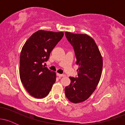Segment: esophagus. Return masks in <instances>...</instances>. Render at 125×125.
I'll list each match as a JSON object with an SVG mask.
<instances>
[{"instance_id":"1","label":"esophagus","mask_w":125,"mask_h":125,"mask_svg":"<svg viewBox=\"0 0 125 125\" xmlns=\"http://www.w3.org/2000/svg\"><path fill=\"white\" fill-rule=\"evenodd\" d=\"M57 76H58L59 77V78H61V77H64V74H60V73H57Z\"/></svg>"}]
</instances>
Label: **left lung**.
Masks as SVG:
<instances>
[{
	"label": "left lung",
	"mask_w": 125,
	"mask_h": 125,
	"mask_svg": "<svg viewBox=\"0 0 125 125\" xmlns=\"http://www.w3.org/2000/svg\"><path fill=\"white\" fill-rule=\"evenodd\" d=\"M65 36L74 49L79 67L77 77H69L71 84L65 87L64 92L70 102L77 104L87 99L96 88L102 75V57L89 36L68 31Z\"/></svg>",
	"instance_id": "1"
}]
</instances>
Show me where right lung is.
<instances>
[{"label":"right lung","mask_w":125,"mask_h":125,"mask_svg":"<svg viewBox=\"0 0 125 125\" xmlns=\"http://www.w3.org/2000/svg\"><path fill=\"white\" fill-rule=\"evenodd\" d=\"M63 32L38 31L27 40L20 56V78L29 94L42 99L49 94L56 73L43 65L63 36Z\"/></svg>","instance_id":"add662e5"}]
</instances>
